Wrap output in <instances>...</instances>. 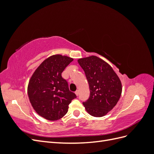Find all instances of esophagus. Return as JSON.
I'll return each instance as SVG.
<instances>
[{
  "instance_id": "esophagus-1",
  "label": "esophagus",
  "mask_w": 154,
  "mask_h": 154,
  "mask_svg": "<svg viewBox=\"0 0 154 154\" xmlns=\"http://www.w3.org/2000/svg\"><path fill=\"white\" fill-rule=\"evenodd\" d=\"M75 94H76V96L78 95V94H79V91H78V90H77V91L75 92Z\"/></svg>"
}]
</instances>
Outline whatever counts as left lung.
Listing matches in <instances>:
<instances>
[{
    "mask_svg": "<svg viewBox=\"0 0 154 154\" xmlns=\"http://www.w3.org/2000/svg\"><path fill=\"white\" fill-rule=\"evenodd\" d=\"M78 62L85 72L90 88V96L83 105L94 117L104 116L119 101L122 82L110 65L96 56L78 59Z\"/></svg>",
    "mask_w": 154,
    "mask_h": 154,
    "instance_id": "8db88e82",
    "label": "left lung"
}]
</instances>
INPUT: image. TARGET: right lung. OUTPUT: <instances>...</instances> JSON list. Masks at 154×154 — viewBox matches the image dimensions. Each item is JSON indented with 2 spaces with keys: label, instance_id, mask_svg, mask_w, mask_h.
<instances>
[{
  "label": "right lung",
  "instance_id": "add662e5",
  "mask_svg": "<svg viewBox=\"0 0 154 154\" xmlns=\"http://www.w3.org/2000/svg\"><path fill=\"white\" fill-rule=\"evenodd\" d=\"M73 59L60 54L49 57L32 74L27 87V94L37 114L50 121L58 120L66 115L69 105L76 98L70 91L62 73Z\"/></svg>",
  "mask_w": 154,
  "mask_h": 154
}]
</instances>
